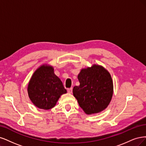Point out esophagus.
I'll list each match as a JSON object with an SVG mask.
<instances>
[{
	"label": "esophagus",
	"mask_w": 146,
	"mask_h": 146,
	"mask_svg": "<svg viewBox=\"0 0 146 146\" xmlns=\"http://www.w3.org/2000/svg\"><path fill=\"white\" fill-rule=\"evenodd\" d=\"M72 90H73V88H68L67 89V92L68 93H72Z\"/></svg>",
	"instance_id": "obj_1"
}]
</instances>
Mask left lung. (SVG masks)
Wrapping results in <instances>:
<instances>
[{
    "label": "left lung",
    "instance_id": "8db88e82",
    "mask_svg": "<svg viewBox=\"0 0 146 146\" xmlns=\"http://www.w3.org/2000/svg\"><path fill=\"white\" fill-rule=\"evenodd\" d=\"M78 79L80 85L73 87V96L84 111L92 115L105 110L113 93L110 73L101 65L93 64L81 69Z\"/></svg>",
    "mask_w": 146,
    "mask_h": 146
}]
</instances>
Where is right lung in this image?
<instances>
[{
	"mask_svg": "<svg viewBox=\"0 0 146 146\" xmlns=\"http://www.w3.org/2000/svg\"><path fill=\"white\" fill-rule=\"evenodd\" d=\"M27 91L33 104L46 110L54 107L60 96L67 93L53 66L47 64L40 65L33 74Z\"/></svg>",
	"mask_w": 146,
	"mask_h": 146,
	"instance_id": "add662e5",
	"label": "right lung"
}]
</instances>
